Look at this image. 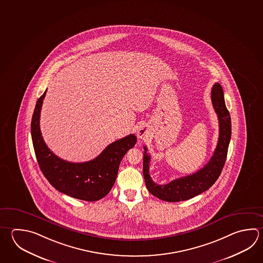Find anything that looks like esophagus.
I'll list each match as a JSON object with an SVG mask.
<instances>
[{
  "instance_id": "1",
  "label": "esophagus",
  "mask_w": 263,
  "mask_h": 263,
  "mask_svg": "<svg viewBox=\"0 0 263 263\" xmlns=\"http://www.w3.org/2000/svg\"><path fill=\"white\" fill-rule=\"evenodd\" d=\"M149 136V129L148 128L147 125H141L138 130V137L139 139L145 140L146 139H148V137Z\"/></svg>"
}]
</instances>
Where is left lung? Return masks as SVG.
Listing matches in <instances>:
<instances>
[{"mask_svg": "<svg viewBox=\"0 0 263 263\" xmlns=\"http://www.w3.org/2000/svg\"><path fill=\"white\" fill-rule=\"evenodd\" d=\"M211 100L218 115L219 134L218 144L208 164L197 172L170 181L164 185L155 183L149 174L151 156L146 146L143 153V176L146 187L151 194L166 202H179L208 191L213 185L222 171L227 158L229 143L232 135V124L228 109L224 101L221 85L216 83L211 90Z\"/></svg>", "mask_w": 263, "mask_h": 263, "instance_id": "1", "label": "left lung"}]
</instances>
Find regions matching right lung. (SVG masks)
I'll return each instance as SVG.
<instances>
[{"instance_id": "obj_1", "label": "right lung", "mask_w": 263, "mask_h": 263, "mask_svg": "<svg viewBox=\"0 0 263 263\" xmlns=\"http://www.w3.org/2000/svg\"><path fill=\"white\" fill-rule=\"evenodd\" d=\"M46 90L37 100L30 130L35 155L41 170L49 183L60 193L73 198L94 202L103 198L116 180L120 163L137 142L130 134L116 140L98 157L84 163H70L58 157L46 146L40 130V114Z\"/></svg>"}]
</instances>
